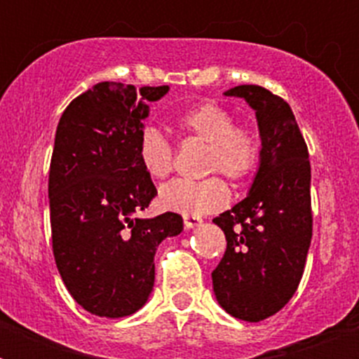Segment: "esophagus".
Instances as JSON below:
<instances>
[{
  "label": "esophagus",
  "mask_w": 359,
  "mask_h": 359,
  "mask_svg": "<svg viewBox=\"0 0 359 359\" xmlns=\"http://www.w3.org/2000/svg\"><path fill=\"white\" fill-rule=\"evenodd\" d=\"M201 224H203V218H199V216H186L184 218L186 229H196V227H199Z\"/></svg>",
  "instance_id": "1"
}]
</instances>
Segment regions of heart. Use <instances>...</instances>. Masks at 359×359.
Instances as JSON below:
<instances>
[{
    "label": "heart",
    "instance_id": "obj_1",
    "mask_svg": "<svg viewBox=\"0 0 359 359\" xmlns=\"http://www.w3.org/2000/svg\"><path fill=\"white\" fill-rule=\"evenodd\" d=\"M179 128L188 137L207 143L205 173H224L231 180H245L261 162V140L248 126L235 124V117L222 104L205 100L184 109L177 117ZM140 162L152 179H163L173 169L175 151L171 141L156 126H145L137 141ZM231 191L224 179H175L162 186L158 203L168 212L201 216L216 212L229 203Z\"/></svg>",
    "mask_w": 359,
    "mask_h": 359
}]
</instances>
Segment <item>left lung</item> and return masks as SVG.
<instances>
[{
  "instance_id": "obj_1",
  "label": "left lung",
  "mask_w": 359,
  "mask_h": 359,
  "mask_svg": "<svg viewBox=\"0 0 359 359\" xmlns=\"http://www.w3.org/2000/svg\"><path fill=\"white\" fill-rule=\"evenodd\" d=\"M225 97L255 109L261 162L250 194L212 219L227 240L212 287L229 315L259 323L285 307L304 273L313 235L311 165L283 98L261 86L233 87Z\"/></svg>"
}]
</instances>
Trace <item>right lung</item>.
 I'll return each instance as SVG.
<instances>
[{
  "mask_svg": "<svg viewBox=\"0 0 359 359\" xmlns=\"http://www.w3.org/2000/svg\"><path fill=\"white\" fill-rule=\"evenodd\" d=\"M168 91L100 81L67 106L55 130L48 179L53 257L70 296L97 317H128L145 306L156 248L182 231L175 212L134 216L158 194L137 141L149 102Z\"/></svg>",
  "mask_w": 359,
  "mask_h": 359,
  "instance_id": "add662e5",
  "label": "right lung"
}]
</instances>
